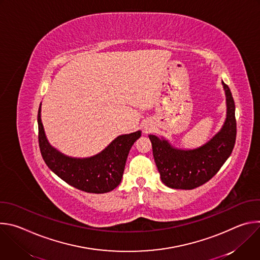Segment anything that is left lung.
Wrapping results in <instances>:
<instances>
[{
  "label": "left lung",
  "mask_w": 260,
  "mask_h": 260,
  "mask_svg": "<svg viewBox=\"0 0 260 260\" xmlns=\"http://www.w3.org/2000/svg\"><path fill=\"white\" fill-rule=\"evenodd\" d=\"M226 95V119L210 141L196 149H178L167 140L149 135L155 164L164 184L175 189H193L212 179L231 156L236 143L235 101L222 81Z\"/></svg>",
  "instance_id": "left-lung-1"
}]
</instances>
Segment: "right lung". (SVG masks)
<instances>
[{"instance_id":"right-lung-1","label":"right lung","mask_w":260,"mask_h":260,"mask_svg":"<svg viewBox=\"0 0 260 260\" xmlns=\"http://www.w3.org/2000/svg\"><path fill=\"white\" fill-rule=\"evenodd\" d=\"M39 146L48 168L71 186L89 193H106L121 182L125 161L141 132L117 137L99 154L87 158L67 156L47 141L41 121V105L38 111Z\"/></svg>"}]
</instances>
